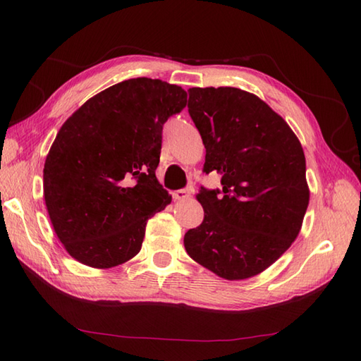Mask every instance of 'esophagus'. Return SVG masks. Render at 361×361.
<instances>
[{
	"label": "esophagus",
	"mask_w": 361,
	"mask_h": 361,
	"mask_svg": "<svg viewBox=\"0 0 361 361\" xmlns=\"http://www.w3.org/2000/svg\"><path fill=\"white\" fill-rule=\"evenodd\" d=\"M173 200H186V198L190 197V189H178L175 190V192L172 194Z\"/></svg>",
	"instance_id": "1"
}]
</instances>
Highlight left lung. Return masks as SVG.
<instances>
[{"label": "left lung", "instance_id": "obj_1", "mask_svg": "<svg viewBox=\"0 0 361 361\" xmlns=\"http://www.w3.org/2000/svg\"><path fill=\"white\" fill-rule=\"evenodd\" d=\"M188 93L206 149L203 172L221 173V190L202 188L197 194L204 219L185 234V248L220 278H252L301 231L310 198L302 145L287 122L248 91L209 87Z\"/></svg>", "mask_w": 361, "mask_h": 361}]
</instances>
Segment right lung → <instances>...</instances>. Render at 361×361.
Segmentation results:
<instances>
[{
	"label": "right lung",
	"instance_id": "1",
	"mask_svg": "<svg viewBox=\"0 0 361 361\" xmlns=\"http://www.w3.org/2000/svg\"><path fill=\"white\" fill-rule=\"evenodd\" d=\"M188 94L159 79H128L65 121L43 169L46 209L70 256L93 268L127 262L147 220L172 202L159 185L163 126Z\"/></svg>",
	"mask_w": 361,
	"mask_h": 361
}]
</instances>
